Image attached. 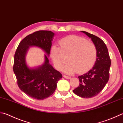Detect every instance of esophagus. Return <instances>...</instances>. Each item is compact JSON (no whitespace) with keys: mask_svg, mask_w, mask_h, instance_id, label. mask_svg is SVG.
<instances>
[{"mask_svg":"<svg viewBox=\"0 0 123 123\" xmlns=\"http://www.w3.org/2000/svg\"><path fill=\"white\" fill-rule=\"evenodd\" d=\"M63 77H64L65 79H68V80H69V79H71L70 76H66V75H63Z\"/></svg>","mask_w":123,"mask_h":123,"instance_id":"1","label":"esophagus"}]
</instances>
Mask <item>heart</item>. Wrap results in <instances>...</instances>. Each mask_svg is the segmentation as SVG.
I'll return each instance as SVG.
<instances>
[{"label":"heart","instance_id":"b5f03b06","mask_svg":"<svg viewBox=\"0 0 123 123\" xmlns=\"http://www.w3.org/2000/svg\"><path fill=\"white\" fill-rule=\"evenodd\" d=\"M60 47L53 45L50 56L55 68H63L64 73L73 74L85 73L92 68L97 59V49L94 44L83 37L70 35L60 41Z\"/></svg>","mask_w":123,"mask_h":123}]
</instances>
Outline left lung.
<instances>
[{
  "label": "left lung",
  "mask_w": 123,
  "mask_h": 123,
  "mask_svg": "<svg viewBox=\"0 0 123 123\" xmlns=\"http://www.w3.org/2000/svg\"><path fill=\"white\" fill-rule=\"evenodd\" d=\"M92 40L97 49V59L93 68L88 72L79 76V86L73 90L79 96L89 98L96 96L108 83L111 60L106 44L102 40L85 31H81Z\"/></svg>",
  "instance_id": "8db88e82"
}]
</instances>
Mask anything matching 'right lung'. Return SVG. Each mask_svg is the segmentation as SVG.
<instances>
[{"label":"right lung","instance_id":"1","mask_svg":"<svg viewBox=\"0 0 123 123\" xmlns=\"http://www.w3.org/2000/svg\"><path fill=\"white\" fill-rule=\"evenodd\" d=\"M55 34L49 31H39L27 35L20 42L15 53L13 71L20 89L33 98L42 100L52 95L62 75L49 62L52 41ZM36 46L43 50L44 63L41 66L30 68L25 56L29 48Z\"/></svg>","mask_w":123,"mask_h":123}]
</instances>
